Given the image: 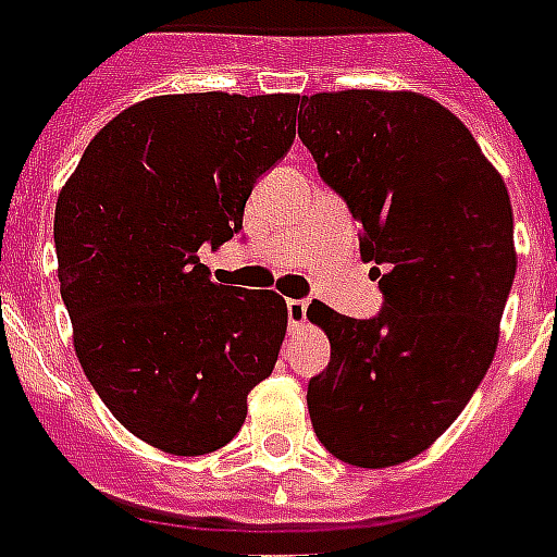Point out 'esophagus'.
<instances>
[{"instance_id": "1", "label": "esophagus", "mask_w": 557, "mask_h": 557, "mask_svg": "<svg viewBox=\"0 0 557 557\" xmlns=\"http://www.w3.org/2000/svg\"><path fill=\"white\" fill-rule=\"evenodd\" d=\"M286 311H288V329L297 331L306 325V311H308V300H286Z\"/></svg>"}]
</instances>
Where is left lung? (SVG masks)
<instances>
[{"label": "left lung", "instance_id": "8db88e82", "mask_svg": "<svg viewBox=\"0 0 557 557\" xmlns=\"http://www.w3.org/2000/svg\"><path fill=\"white\" fill-rule=\"evenodd\" d=\"M297 121L382 292L368 320L308 306L331 339L329 368L308 380L311 424L339 461L401 465L456 422L493 362L516 280L507 186L428 96L317 92Z\"/></svg>", "mask_w": 557, "mask_h": 557}]
</instances>
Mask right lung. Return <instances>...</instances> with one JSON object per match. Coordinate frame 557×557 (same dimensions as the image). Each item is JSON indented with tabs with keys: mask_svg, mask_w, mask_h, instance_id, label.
Listing matches in <instances>:
<instances>
[{
	"mask_svg": "<svg viewBox=\"0 0 557 557\" xmlns=\"http://www.w3.org/2000/svg\"><path fill=\"white\" fill-rule=\"evenodd\" d=\"M300 96L186 92L133 104L84 149L53 240L78 362L133 436L221 450L277 362L286 300L218 286L200 246L243 228L251 189L297 135Z\"/></svg>",
	"mask_w": 557,
	"mask_h": 557,
	"instance_id": "obj_1",
	"label": "right lung"
}]
</instances>
